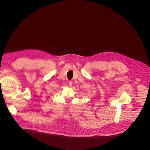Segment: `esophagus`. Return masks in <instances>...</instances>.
<instances>
[{"instance_id": "1", "label": "esophagus", "mask_w": 150, "mask_h": 150, "mask_svg": "<svg viewBox=\"0 0 150 150\" xmlns=\"http://www.w3.org/2000/svg\"><path fill=\"white\" fill-rule=\"evenodd\" d=\"M72 86V82L71 81H69V86L71 87Z\"/></svg>"}]
</instances>
